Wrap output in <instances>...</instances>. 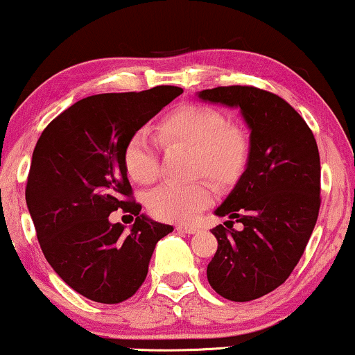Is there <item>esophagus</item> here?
Wrapping results in <instances>:
<instances>
[{
  "instance_id": "34e87169",
  "label": "esophagus",
  "mask_w": 355,
  "mask_h": 355,
  "mask_svg": "<svg viewBox=\"0 0 355 355\" xmlns=\"http://www.w3.org/2000/svg\"><path fill=\"white\" fill-rule=\"evenodd\" d=\"M175 230L180 231V232H185V234H195V232L198 231L196 227H191V226H177Z\"/></svg>"
}]
</instances>
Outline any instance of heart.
Returning <instances> with one entry per match:
<instances>
[{
	"label": "heart",
	"instance_id": "1",
	"mask_svg": "<svg viewBox=\"0 0 355 355\" xmlns=\"http://www.w3.org/2000/svg\"><path fill=\"white\" fill-rule=\"evenodd\" d=\"M155 136L165 149L190 147L191 177L206 175L218 187L239 182L249 162L250 139L241 124L226 121L223 111L201 103H183L160 118ZM125 172L134 182L149 185L160 173L159 154L146 132H136L123 150ZM214 190L206 178L191 183H165L147 196V208L160 221L191 223L213 203Z\"/></svg>",
	"mask_w": 355,
	"mask_h": 355
}]
</instances>
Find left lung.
Wrapping results in <instances>:
<instances>
[{
    "label": "left lung",
    "instance_id": "8db88e82",
    "mask_svg": "<svg viewBox=\"0 0 355 355\" xmlns=\"http://www.w3.org/2000/svg\"><path fill=\"white\" fill-rule=\"evenodd\" d=\"M198 96L239 106L250 129L248 168L216 209L230 221L211 230L218 250L206 268L216 293L250 302L284 284L306 249L321 206L320 152L304 119L275 93L232 85Z\"/></svg>",
    "mask_w": 355,
    "mask_h": 355
}]
</instances>
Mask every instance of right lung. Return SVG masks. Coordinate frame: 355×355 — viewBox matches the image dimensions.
<instances>
[{
    "instance_id": "add662e5",
    "label": "right lung",
    "mask_w": 355,
    "mask_h": 355,
    "mask_svg": "<svg viewBox=\"0 0 355 355\" xmlns=\"http://www.w3.org/2000/svg\"><path fill=\"white\" fill-rule=\"evenodd\" d=\"M182 93L160 85L83 98L51 121L34 147L26 203L40 249L57 275L88 300L131 298L144 284L155 244L173 231L139 214L123 150ZM118 209L137 218L131 232L109 223Z\"/></svg>"
}]
</instances>
